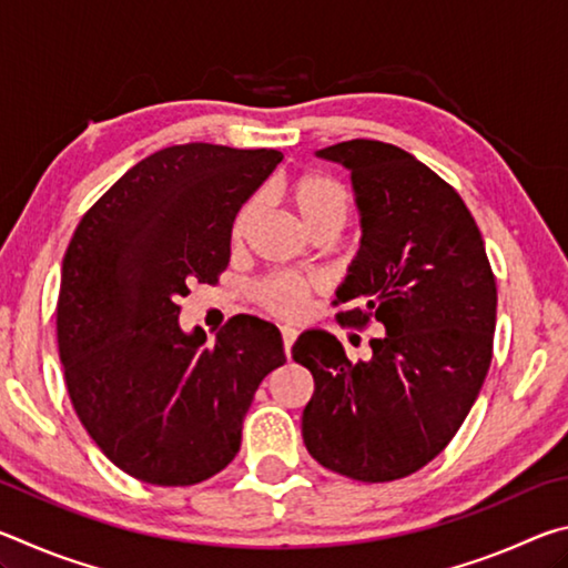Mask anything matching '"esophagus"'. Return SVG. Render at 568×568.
Wrapping results in <instances>:
<instances>
[{
	"label": "esophagus",
	"mask_w": 568,
	"mask_h": 568,
	"mask_svg": "<svg viewBox=\"0 0 568 568\" xmlns=\"http://www.w3.org/2000/svg\"><path fill=\"white\" fill-rule=\"evenodd\" d=\"M281 333H283V348H285V355H287V358H291V348H293V343H295V338H297V331L293 328V325H283Z\"/></svg>",
	"instance_id": "esophagus-1"
}]
</instances>
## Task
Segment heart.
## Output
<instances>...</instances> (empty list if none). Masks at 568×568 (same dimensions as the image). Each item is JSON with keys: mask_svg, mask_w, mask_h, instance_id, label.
<instances>
[{"mask_svg": "<svg viewBox=\"0 0 568 568\" xmlns=\"http://www.w3.org/2000/svg\"><path fill=\"white\" fill-rule=\"evenodd\" d=\"M287 200H291L297 220L311 235H335L348 217V192H345L343 182L328 172L313 170L291 180ZM257 215H261V203L255 197L245 200L233 217V225H230V243L235 247L243 245ZM321 287L318 277L273 273L253 287V297L263 311L277 315V318H295L305 311L311 295L318 293Z\"/></svg>", "mask_w": 568, "mask_h": 568, "instance_id": "heart-1", "label": "heart"}]
</instances>
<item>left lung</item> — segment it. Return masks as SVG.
I'll return each instance as SVG.
<instances>
[{
  "label": "left lung",
  "mask_w": 568,
  "mask_h": 568,
  "mask_svg": "<svg viewBox=\"0 0 568 568\" xmlns=\"http://www.w3.org/2000/svg\"><path fill=\"white\" fill-rule=\"evenodd\" d=\"M351 170L361 250L335 293L341 325L386 333L351 363L307 331L293 361L313 373L303 440L321 466L363 484L416 474L456 436L494 355L496 277L458 192L410 152L348 140L318 152Z\"/></svg>",
  "instance_id": "8db88e82"
}]
</instances>
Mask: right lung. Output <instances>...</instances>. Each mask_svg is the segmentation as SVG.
<instances>
[{
    "label": "right lung",
    "mask_w": 568,
    "mask_h": 568,
    "mask_svg": "<svg viewBox=\"0 0 568 568\" xmlns=\"http://www.w3.org/2000/svg\"><path fill=\"white\" fill-rule=\"evenodd\" d=\"M283 155L187 142L130 168L82 215L62 261L57 348L82 426L114 466L192 486L240 450L261 381L285 363L281 331L235 315L215 345L180 328L190 285H215L230 225Z\"/></svg>",
    "instance_id": "right-lung-1"
}]
</instances>
